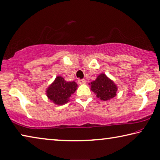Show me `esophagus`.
Here are the masks:
<instances>
[{
	"label": "esophagus",
	"instance_id": "1",
	"mask_svg": "<svg viewBox=\"0 0 160 160\" xmlns=\"http://www.w3.org/2000/svg\"><path fill=\"white\" fill-rule=\"evenodd\" d=\"M85 82H86V81H85V79H79L78 80V83L80 85H82V84H85Z\"/></svg>",
	"mask_w": 160,
	"mask_h": 160
}]
</instances>
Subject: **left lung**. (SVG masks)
I'll list each match as a JSON object with an SVG mask.
<instances>
[{"label": "left lung", "instance_id": "1", "mask_svg": "<svg viewBox=\"0 0 160 160\" xmlns=\"http://www.w3.org/2000/svg\"><path fill=\"white\" fill-rule=\"evenodd\" d=\"M89 85H90V90L102 101H108L116 95L117 85L104 73L99 75Z\"/></svg>", "mask_w": 160, "mask_h": 160}]
</instances>
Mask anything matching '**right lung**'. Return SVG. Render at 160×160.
<instances>
[{
	"label": "right lung",
	"mask_w": 160,
	"mask_h": 160,
	"mask_svg": "<svg viewBox=\"0 0 160 160\" xmlns=\"http://www.w3.org/2000/svg\"><path fill=\"white\" fill-rule=\"evenodd\" d=\"M78 85L75 81L65 80L62 76H57L49 86L47 88L46 93L47 98L56 105H64L70 101L75 90Z\"/></svg>",
	"instance_id": "1"
}]
</instances>
